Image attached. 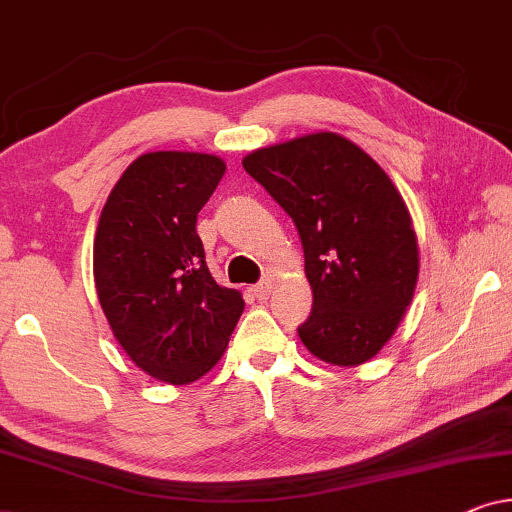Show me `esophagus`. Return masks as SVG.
<instances>
[{
	"instance_id": "esophagus-1",
	"label": "esophagus",
	"mask_w": 512,
	"mask_h": 512,
	"mask_svg": "<svg viewBox=\"0 0 512 512\" xmlns=\"http://www.w3.org/2000/svg\"><path fill=\"white\" fill-rule=\"evenodd\" d=\"M270 291H272V284L268 282V279H263V282H258L256 286H251V296H254L256 300H268L270 298Z\"/></svg>"
}]
</instances>
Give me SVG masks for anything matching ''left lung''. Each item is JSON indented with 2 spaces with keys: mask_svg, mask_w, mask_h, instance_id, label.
Returning <instances> with one entry per match:
<instances>
[{
  "mask_svg": "<svg viewBox=\"0 0 512 512\" xmlns=\"http://www.w3.org/2000/svg\"><path fill=\"white\" fill-rule=\"evenodd\" d=\"M296 223L312 286L303 345L333 366H359L401 324L419 272L408 207L387 172L349 139L317 132L242 160Z\"/></svg>",
  "mask_w": 512,
  "mask_h": 512,
  "instance_id": "8db88e82",
  "label": "left lung"
}]
</instances>
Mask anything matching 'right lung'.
Here are the masks:
<instances>
[{
    "instance_id": "add662e5",
    "label": "right lung",
    "mask_w": 512,
    "mask_h": 512,
    "mask_svg": "<svg viewBox=\"0 0 512 512\" xmlns=\"http://www.w3.org/2000/svg\"><path fill=\"white\" fill-rule=\"evenodd\" d=\"M223 172L207 153H144L102 209L97 298L125 354L156 380L188 384L209 373L244 310L240 291L209 275L195 228Z\"/></svg>"
}]
</instances>
